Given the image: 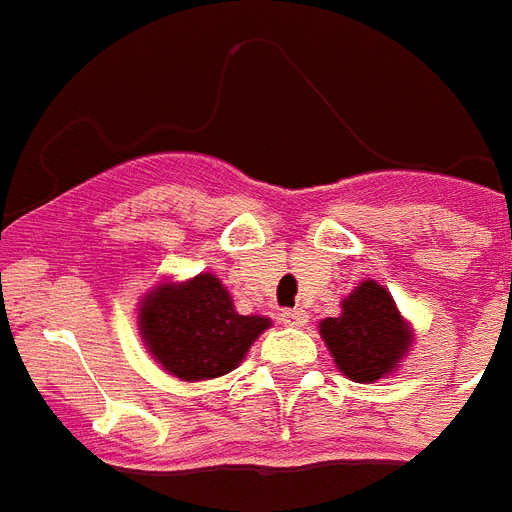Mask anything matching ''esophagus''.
<instances>
[{"label":"esophagus","instance_id":"34e87169","mask_svg":"<svg viewBox=\"0 0 512 512\" xmlns=\"http://www.w3.org/2000/svg\"><path fill=\"white\" fill-rule=\"evenodd\" d=\"M280 319L285 327H303V324L308 322V314L306 311H301V308H287V311H282L280 314Z\"/></svg>","mask_w":512,"mask_h":512}]
</instances>
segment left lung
<instances>
[{"label": "left lung", "mask_w": 512, "mask_h": 512, "mask_svg": "<svg viewBox=\"0 0 512 512\" xmlns=\"http://www.w3.org/2000/svg\"><path fill=\"white\" fill-rule=\"evenodd\" d=\"M319 329L337 369L356 382H377L390 374L411 342L392 295L374 280L361 282L342 301V314L324 319Z\"/></svg>", "instance_id": "1"}]
</instances>
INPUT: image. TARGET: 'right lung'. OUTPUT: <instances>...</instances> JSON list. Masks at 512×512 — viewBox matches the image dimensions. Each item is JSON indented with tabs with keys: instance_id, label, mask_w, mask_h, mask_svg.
Segmentation results:
<instances>
[{
	"instance_id": "add662e5",
	"label": "right lung",
	"mask_w": 512,
	"mask_h": 512,
	"mask_svg": "<svg viewBox=\"0 0 512 512\" xmlns=\"http://www.w3.org/2000/svg\"><path fill=\"white\" fill-rule=\"evenodd\" d=\"M269 327L264 316H240L214 274L185 285H159L141 306V335L164 369L185 379L222 377L243 361Z\"/></svg>"
}]
</instances>
